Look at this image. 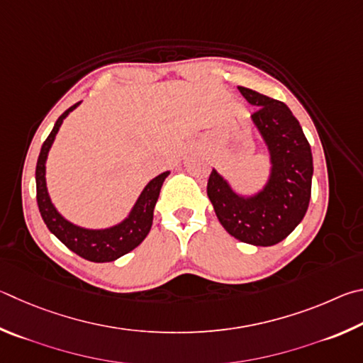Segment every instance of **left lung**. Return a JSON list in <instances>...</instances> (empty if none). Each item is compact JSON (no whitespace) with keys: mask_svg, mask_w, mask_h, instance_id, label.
<instances>
[{"mask_svg":"<svg viewBox=\"0 0 363 363\" xmlns=\"http://www.w3.org/2000/svg\"><path fill=\"white\" fill-rule=\"evenodd\" d=\"M250 105L253 124L271 156V175L255 196H239L223 177L212 170L207 196L221 226L240 242L269 247L279 244L306 215L313 183V152L298 119L282 101L239 86Z\"/></svg>","mask_w":363,"mask_h":363,"instance_id":"1","label":"left lung"}]
</instances>
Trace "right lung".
<instances>
[{"label": "right lung", "instance_id": "obj_1", "mask_svg": "<svg viewBox=\"0 0 363 363\" xmlns=\"http://www.w3.org/2000/svg\"><path fill=\"white\" fill-rule=\"evenodd\" d=\"M74 104L69 106L68 110L57 119L54 129L50 130L49 137L44 140L41 146L40 156H38L36 162V201L38 208L44 220V223L49 228V231L65 244L69 250L74 252L76 255L81 258L89 259L94 263H106L114 262V259L125 255L130 250L135 249L137 245L143 242V239L148 236L152 225V211L159 198V191L165 178H167L169 172L157 175L156 178L145 186V189L137 199L135 206H133L132 212L129 213L123 223H119L113 228H106V230H86V228H79L73 223H69L62 215L57 212L48 194L46 188V159L50 146L54 143V138L59 132L63 119L68 116L69 111H73L76 106Z\"/></svg>", "mask_w": 363, "mask_h": 363}]
</instances>
